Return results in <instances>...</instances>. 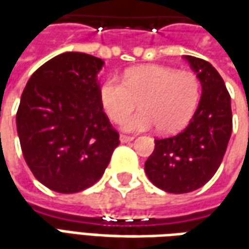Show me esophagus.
<instances>
[{
    "label": "esophagus",
    "mask_w": 249,
    "mask_h": 249,
    "mask_svg": "<svg viewBox=\"0 0 249 249\" xmlns=\"http://www.w3.org/2000/svg\"><path fill=\"white\" fill-rule=\"evenodd\" d=\"M133 139H135V137L126 136V135H121V136H120V142H132Z\"/></svg>",
    "instance_id": "obj_1"
}]
</instances>
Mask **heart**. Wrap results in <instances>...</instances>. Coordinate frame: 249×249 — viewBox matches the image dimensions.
Wrapping results in <instances>:
<instances>
[{
  "instance_id": "obj_1",
  "label": "heart",
  "mask_w": 249,
  "mask_h": 249,
  "mask_svg": "<svg viewBox=\"0 0 249 249\" xmlns=\"http://www.w3.org/2000/svg\"><path fill=\"white\" fill-rule=\"evenodd\" d=\"M199 81L190 71H177L166 66L147 64L125 71L124 82L110 76L100 89L104 110L119 121L137 105L142 109L121 121L128 132H142L158 126L160 133L182 129L196 112L199 101Z\"/></svg>"
}]
</instances>
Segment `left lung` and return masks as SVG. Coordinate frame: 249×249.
<instances>
[{"label": "left lung", "mask_w": 249, "mask_h": 249, "mask_svg": "<svg viewBox=\"0 0 249 249\" xmlns=\"http://www.w3.org/2000/svg\"><path fill=\"white\" fill-rule=\"evenodd\" d=\"M185 59L202 86L197 110L178 135L155 140L144 167L156 187L174 194L197 190L213 178L232 133L231 95L221 75L203 59Z\"/></svg>", "instance_id": "obj_1"}]
</instances>
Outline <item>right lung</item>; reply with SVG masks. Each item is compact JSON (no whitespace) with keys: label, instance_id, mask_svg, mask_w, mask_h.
<instances>
[{"label":"right lung","instance_id":"right-lung-1","mask_svg":"<svg viewBox=\"0 0 249 249\" xmlns=\"http://www.w3.org/2000/svg\"><path fill=\"white\" fill-rule=\"evenodd\" d=\"M104 64L64 52L35 71L22 91L16 116L22 155L51 190L71 194L94 185L120 144L100 101Z\"/></svg>","mask_w":249,"mask_h":249}]
</instances>
